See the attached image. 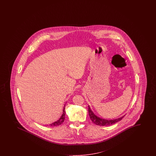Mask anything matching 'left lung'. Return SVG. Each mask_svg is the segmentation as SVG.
Returning <instances> with one entry per match:
<instances>
[{
  "mask_svg": "<svg viewBox=\"0 0 156 156\" xmlns=\"http://www.w3.org/2000/svg\"><path fill=\"white\" fill-rule=\"evenodd\" d=\"M88 112H89V114L90 116V119L92 121V122L94 123L97 125H99V126H108V125H113L115 123L118 122V121H121L122 119L124 116H122L120 118L115 119H111V120H108V119H105L102 118H99L97 117L96 115H95L94 113L92 112V110L90 109V106H89L88 108Z\"/></svg>",
  "mask_w": 156,
  "mask_h": 156,
  "instance_id": "1",
  "label": "left lung"
}]
</instances>
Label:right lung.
Returning <instances> with one entry per match:
<instances>
[{"label": "right lung", "mask_w": 156, "mask_h": 156, "mask_svg": "<svg viewBox=\"0 0 156 156\" xmlns=\"http://www.w3.org/2000/svg\"><path fill=\"white\" fill-rule=\"evenodd\" d=\"M65 114H66V112H65V106H64L63 109V114H62V116L61 117V118H59L57 121H55V122H54L50 124V125L51 126H58V125H61L62 123L64 121H65Z\"/></svg>", "instance_id": "add662e5"}]
</instances>
